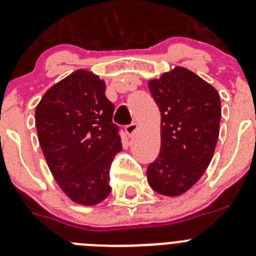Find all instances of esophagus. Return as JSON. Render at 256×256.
<instances>
[{
  "mask_svg": "<svg viewBox=\"0 0 256 256\" xmlns=\"http://www.w3.org/2000/svg\"><path fill=\"white\" fill-rule=\"evenodd\" d=\"M137 130H138V124L137 123H130V124H128V126H126V133L130 136V137L134 136L136 133H137Z\"/></svg>",
  "mask_w": 256,
  "mask_h": 256,
  "instance_id": "esophagus-1",
  "label": "esophagus"
}]
</instances>
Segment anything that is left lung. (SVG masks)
<instances>
[{
    "mask_svg": "<svg viewBox=\"0 0 256 256\" xmlns=\"http://www.w3.org/2000/svg\"><path fill=\"white\" fill-rule=\"evenodd\" d=\"M148 88L161 112V148L147 168L150 186L166 196L189 190L212 160L220 134L221 100L212 85L175 67Z\"/></svg>",
    "mask_w": 256,
    "mask_h": 256,
    "instance_id": "1",
    "label": "left lung"
}]
</instances>
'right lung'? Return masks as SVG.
<instances>
[{
	"instance_id": "1",
	"label": "right lung",
	"mask_w": 256,
	"mask_h": 256,
	"mask_svg": "<svg viewBox=\"0 0 256 256\" xmlns=\"http://www.w3.org/2000/svg\"><path fill=\"white\" fill-rule=\"evenodd\" d=\"M114 104L99 76L77 70L52 86L35 109L38 138L63 193L82 206L109 196L112 161L122 151Z\"/></svg>"
}]
</instances>
